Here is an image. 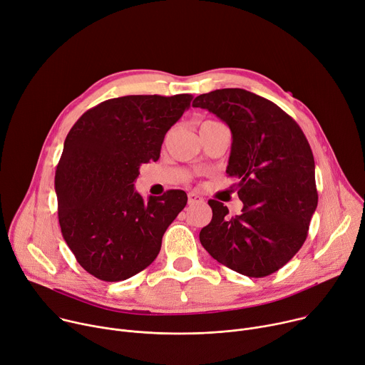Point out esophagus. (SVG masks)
I'll return each instance as SVG.
<instances>
[{
    "instance_id": "esophagus-1",
    "label": "esophagus",
    "mask_w": 365,
    "mask_h": 365,
    "mask_svg": "<svg viewBox=\"0 0 365 365\" xmlns=\"http://www.w3.org/2000/svg\"><path fill=\"white\" fill-rule=\"evenodd\" d=\"M204 200L202 197L197 195V193H195V192H190V193H187V204L189 205H195V204H201Z\"/></svg>"
}]
</instances>
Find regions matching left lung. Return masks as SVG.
Listing matches in <instances>:
<instances>
[{"label": "left lung", "mask_w": 365, "mask_h": 365, "mask_svg": "<svg viewBox=\"0 0 365 365\" xmlns=\"http://www.w3.org/2000/svg\"><path fill=\"white\" fill-rule=\"evenodd\" d=\"M192 106L228 125L233 143L225 172L243 202L240 215L228 217L224 204L208 201L212 220L200 240L230 269L250 278L271 275L300 250L317 207L310 144L281 108L243 88L201 94Z\"/></svg>", "instance_id": "8db88e82"}]
</instances>
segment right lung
<instances>
[{
	"mask_svg": "<svg viewBox=\"0 0 365 365\" xmlns=\"http://www.w3.org/2000/svg\"><path fill=\"white\" fill-rule=\"evenodd\" d=\"M190 94L123 96L87 110L71 128L55 172L65 243L93 277L116 282L145 269L164 231L185 208L183 190L144 201L134 189L140 165L157 161Z\"/></svg>",
	"mask_w": 365,
	"mask_h": 365,
	"instance_id": "right-lung-1",
	"label": "right lung"
}]
</instances>
